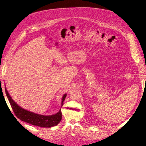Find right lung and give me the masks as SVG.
<instances>
[{"label": "right lung", "instance_id": "add662e5", "mask_svg": "<svg viewBox=\"0 0 146 146\" xmlns=\"http://www.w3.org/2000/svg\"><path fill=\"white\" fill-rule=\"evenodd\" d=\"M5 92L15 115L17 116L18 118L22 121L26 122L28 124L38 127L50 128L57 125L61 120L62 113H61V110H60L57 113L52 115L46 116L42 115L35 113L34 112L23 109L19 105H18L17 103L12 99L6 88ZM66 94H64L62 98L61 108L63 105V102L66 97Z\"/></svg>", "mask_w": 146, "mask_h": 146}]
</instances>
